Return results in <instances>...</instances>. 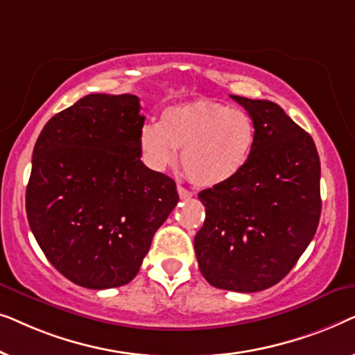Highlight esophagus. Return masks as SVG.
<instances>
[{
	"label": "esophagus",
	"instance_id": "1",
	"mask_svg": "<svg viewBox=\"0 0 355 355\" xmlns=\"http://www.w3.org/2000/svg\"><path fill=\"white\" fill-rule=\"evenodd\" d=\"M178 193H179V197H181V198H191L193 196L191 191H187V189L182 187V186H178Z\"/></svg>",
	"mask_w": 355,
	"mask_h": 355
}]
</instances>
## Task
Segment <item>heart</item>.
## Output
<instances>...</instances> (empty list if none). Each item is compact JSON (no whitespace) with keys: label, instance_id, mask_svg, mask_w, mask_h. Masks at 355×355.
Masks as SVG:
<instances>
[{"label":"heart","instance_id":"b5f03b06","mask_svg":"<svg viewBox=\"0 0 355 355\" xmlns=\"http://www.w3.org/2000/svg\"><path fill=\"white\" fill-rule=\"evenodd\" d=\"M257 142V128L245 110L213 100H193L162 111L158 123L139 130V150L153 171L178 162L198 187L211 189L232 181L249 163Z\"/></svg>","mask_w":355,"mask_h":355}]
</instances>
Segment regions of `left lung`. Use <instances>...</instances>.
<instances>
[{"label": "left lung", "mask_w": 355, "mask_h": 355, "mask_svg": "<svg viewBox=\"0 0 355 355\" xmlns=\"http://www.w3.org/2000/svg\"><path fill=\"white\" fill-rule=\"evenodd\" d=\"M231 98L254 119L255 148L232 181L198 193L207 215L193 247L211 286L257 293L279 283L313 239L322 213L320 158L310 134L281 106Z\"/></svg>", "instance_id": "left-lung-1"}]
</instances>
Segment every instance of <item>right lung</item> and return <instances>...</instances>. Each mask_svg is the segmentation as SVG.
Instances as JSON below:
<instances>
[{"label":"right lung","instance_id":"right-lung-1","mask_svg":"<svg viewBox=\"0 0 355 355\" xmlns=\"http://www.w3.org/2000/svg\"><path fill=\"white\" fill-rule=\"evenodd\" d=\"M139 96L90 94L38 135L26 192L27 220L50 263L89 289L119 288L139 273L179 196L140 159Z\"/></svg>","mask_w":355,"mask_h":355}]
</instances>
